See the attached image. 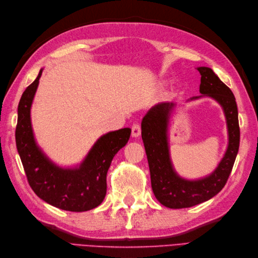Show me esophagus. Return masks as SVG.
<instances>
[{
	"label": "esophagus",
	"instance_id": "1",
	"mask_svg": "<svg viewBox=\"0 0 258 258\" xmlns=\"http://www.w3.org/2000/svg\"><path fill=\"white\" fill-rule=\"evenodd\" d=\"M140 135H141V125L136 123L132 126V136L133 138H139Z\"/></svg>",
	"mask_w": 258,
	"mask_h": 258
}]
</instances>
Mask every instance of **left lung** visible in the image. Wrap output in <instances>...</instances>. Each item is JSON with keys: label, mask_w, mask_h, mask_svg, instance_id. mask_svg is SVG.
Masks as SVG:
<instances>
[{"label": "left lung", "mask_w": 258, "mask_h": 258, "mask_svg": "<svg viewBox=\"0 0 258 258\" xmlns=\"http://www.w3.org/2000/svg\"><path fill=\"white\" fill-rule=\"evenodd\" d=\"M201 74L200 93L189 101L203 96L212 97L223 107L228 130L225 155L212 174L189 180L175 172L169 157L168 123L176 104L160 103L152 107L142 120V140L149 161L152 189L156 200L168 208L191 207L211 200L225 186L239 149L237 104L229 90L210 68H197Z\"/></svg>", "instance_id": "8db88e82"}]
</instances>
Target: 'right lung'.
<instances>
[{
    "instance_id": "right-lung-1",
    "label": "right lung",
    "mask_w": 258,
    "mask_h": 258,
    "mask_svg": "<svg viewBox=\"0 0 258 258\" xmlns=\"http://www.w3.org/2000/svg\"><path fill=\"white\" fill-rule=\"evenodd\" d=\"M43 70L26 87L19 103L15 141L32 189L41 200L70 212L97 207L106 195V174L115 154L127 143L131 128L101 136L79 167L55 165L37 146L31 124V106Z\"/></svg>"
}]
</instances>
